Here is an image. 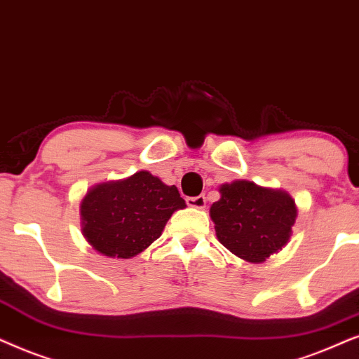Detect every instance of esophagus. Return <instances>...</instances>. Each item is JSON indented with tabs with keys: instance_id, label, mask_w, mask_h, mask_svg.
<instances>
[{
	"instance_id": "34e87169",
	"label": "esophagus",
	"mask_w": 359,
	"mask_h": 359,
	"mask_svg": "<svg viewBox=\"0 0 359 359\" xmlns=\"http://www.w3.org/2000/svg\"><path fill=\"white\" fill-rule=\"evenodd\" d=\"M187 205H189V207H192V208L202 210V208H205V205H207V200H205L203 195H198V197H189Z\"/></svg>"
}]
</instances>
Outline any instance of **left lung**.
<instances>
[{"label": "left lung", "mask_w": 359, "mask_h": 359, "mask_svg": "<svg viewBox=\"0 0 359 359\" xmlns=\"http://www.w3.org/2000/svg\"><path fill=\"white\" fill-rule=\"evenodd\" d=\"M218 190L219 200L210 207V217L226 250L259 264L287 245L297 205L285 190L261 187L250 180H233Z\"/></svg>", "instance_id": "1"}]
</instances>
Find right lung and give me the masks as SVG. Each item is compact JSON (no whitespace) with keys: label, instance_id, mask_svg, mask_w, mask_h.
<instances>
[{"label":"right lung","instance_id":"add662e5","mask_svg":"<svg viewBox=\"0 0 359 359\" xmlns=\"http://www.w3.org/2000/svg\"><path fill=\"white\" fill-rule=\"evenodd\" d=\"M185 207L175 185L140 170L87 190L80 202L82 235L100 255L130 259L149 248L172 213Z\"/></svg>","mask_w":359,"mask_h":359}]
</instances>
